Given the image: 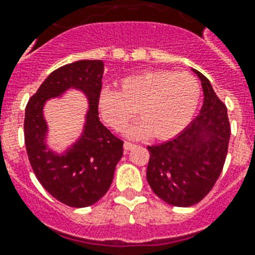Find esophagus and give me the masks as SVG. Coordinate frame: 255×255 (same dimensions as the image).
Listing matches in <instances>:
<instances>
[{"label": "esophagus", "instance_id": "1", "mask_svg": "<svg viewBox=\"0 0 255 255\" xmlns=\"http://www.w3.org/2000/svg\"><path fill=\"white\" fill-rule=\"evenodd\" d=\"M135 147V144L131 142H125L124 143V148H125V151H130L131 148H134Z\"/></svg>", "mask_w": 255, "mask_h": 255}]
</instances>
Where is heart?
Masks as SVG:
<instances>
[{
  "label": "heart",
  "instance_id": "1",
  "mask_svg": "<svg viewBox=\"0 0 255 255\" xmlns=\"http://www.w3.org/2000/svg\"><path fill=\"white\" fill-rule=\"evenodd\" d=\"M201 86L190 73L170 70L147 71L124 78L120 91L104 90L99 96V111L112 129L121 130L136 116L139 123L130 126L126 134L142 138H169L190 123L198 107Z\"/></svg>",
  "mask_w": 255,
  "mask_h": 255
}]
</instances>
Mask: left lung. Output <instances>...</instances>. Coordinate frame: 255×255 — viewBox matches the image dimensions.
<instances>
[{
	"label": "left lung",
	"instance_id": "8db88e82",
	"mask_svg": "<svg viewBox=\"0 0 255 255\" xmlns=\"http://www.w3.org/2000/svg\"><path fill=\"white\" fill-rule=\"evenodd\" d=\"M205 102L201 115L174 139L148 146L147 181L168 205L189 207L214 188L228 152L231 125L226 104L199 71Z\"/></svg>",
	"mask_w": 255,
	"mask_h": 255
}]
</instances>
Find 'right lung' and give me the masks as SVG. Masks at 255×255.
<instances>
[{
	"mask_svg": "<svg viewBox=\"0 0 255 255\" xmlns=\"http://www.w3.org/2000/svg\"><path fill=\"white\" fill-rule=\"evenodd\" d=\"M104 64L82 60L58 67L29 98L24 116V142L33 173L52 197L70 207H88L103 198L112 184L117 163L124 155V142L99 120V96ZM69 88H78L89 98L90 109L85 131L62 155L46 148V123L42 107L48 98Z\"/></svg>",
	"mask_w": 255,
	"mask_h": 255,
	"instance_id": "obj_1",
	"label": "right lung"
}]
</instances>
